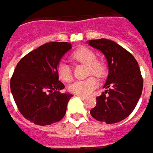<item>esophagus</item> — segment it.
Instances as JSON below:
<instances>
[{"mask_svg": "<svg viewBox=\"0 0 153 153\" xmlns=\"http://www.w3.org/2000/svg\"><path fill=\"white\" fill-rule=\"evenodd\" d=\"M77 96H78V97H80V98H82V99H86V96L85 95H77Z\"/></svg>", "mask_w": 153, "mask_h": 153, "instance_id": "obj_1", "label": "esophagus"}]
</instances>
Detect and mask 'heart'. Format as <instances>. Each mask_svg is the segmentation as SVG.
Masks as SVG:
<instances>
[{"label": "heart", "instance_id": "b5f03b06", "mask_svg": "<svg viewBox=\"0 0 153 153\" xmlns=\"http://www.w3.org/2000/svg\"><path fill=\"white\" fill-rule=\"evenodd\" d=\"M74 60L88 65V74L94 75L98 77H103L106 73L105 65L101 61L97 60L95 53L90 49L82 48L71 55ZM58 76L63 82H70L72 79V73L69 65L61 62L58 66ZM98 85V81L94 77H89L88 79L76 81L69 86V90L79 95L89 94Z\"/></svg>", "mask_w": 153, "mask_h": 153}]
</instances>
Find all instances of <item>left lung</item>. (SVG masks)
I'll return each instance as SVG.
<instances>
[{"instance_id":"8db88e82","label":"left lung","mask_w":153,"mask_h":153,"mask_svg":"<svg viewBox=\"0 0 153 153\" xmlns=\"http://www.w3.org/2000/svg\"><path fill=\"white\" fill-rule=\"evenodd\" d=\"M89 46L100 50L108 64V76L103 88L105 91L96 97L91 116L108 124L125 119L132 113L143 89V79L138 62L128 51L113 41L89 40Z\"/></svg>"}]
</instances>
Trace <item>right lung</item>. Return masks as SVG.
<instances>
[{
	"label": "right lung",
	"mask_w": 153,
	"mask_h": 153,
	"mask_svg": "<svg viewBox=\"0 0 153 153\" xmlns=\"http://www.w3.org/2000/svg\"><path fill=\"white\" fill-rule=\"evenodd\" d=\"M71 48L69 42H48L29 53L18 63L10 87L25 118L45 126L60 121L73 95L61 94L65 85L58 76L59 64Z\"/></svg>",
	"instance_id": "obj_1"
}]
</instances>
